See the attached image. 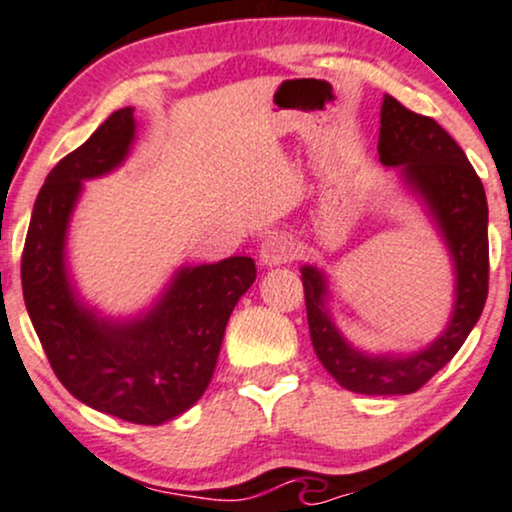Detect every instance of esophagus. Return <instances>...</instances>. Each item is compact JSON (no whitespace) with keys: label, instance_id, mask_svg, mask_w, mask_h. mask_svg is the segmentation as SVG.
Listing matches in <instances>:
<instances>
[{"label":"esophagus","instance_id":"1","mask_svg":"<svg viewBox=\"0 0 512 512\" xmlns=\"http://www.w3.org/2000/svg\"><path fill=\"white\" fill-rule=\"evenodd\" d=\"M296 257V245L286 233H272L262 240L260 245V262L264 267H276V264H286Z\"/></svg>","mask_w":512,"mask_h":512}]
</instances>
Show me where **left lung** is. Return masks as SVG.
I'll return each mask as SVG.
<instances>
[{
  "label": "left lung",
  "mask_w": 512,
  "mask_h": 512,
  "mask_svg": "<svg viewBox=\"0 0 512 512\" xmlns=\"http://www.w3.org/2000/svg\"><path fill=\"white\" fill-rule=\"evenodd\" d=\"M380 163L397 166L411 190L436 216L457 272L452 320L428 349L414 356H368L346 344L325 310V279L303 267L305 310L313 349L339 385L361 395H411L421 390L477 325L489 296V207L477 170L460 144L433 117L411 113L385 96L380 110Z\"/></svg>",
  "instance_id": "8db88e82"
}]
</instances>
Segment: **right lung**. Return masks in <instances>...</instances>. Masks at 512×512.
Masks as SVG:
<instances>
[{
	"label": "right lung",
	"instance_id": "right-lung-1",
	"mask_svg": "<svg viewBox=\"0 0 512 512\" xmlns=\"http://www.w3.org/2000/svg\"><path fill=\"white\" fill-rule=\"evenodd\" d=\"M134 110H115L50 170L35 199L21 255L28 315L52 370L76 399L129 424L158 426L204 395L228 317L257 276L250 257L180 269L149 315L98 320L76 303L64 269V233L81 180L127 156Z\"/></svg>",
	"mask_w": 512,
	"mask_h": 512
}]
</instances>
